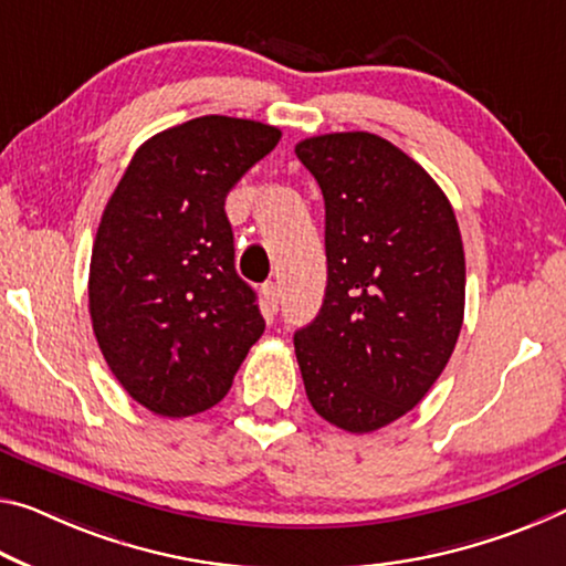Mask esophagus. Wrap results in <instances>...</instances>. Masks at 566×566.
<instances>
[{
	"mask_svg": "<svg viewBox=\"0 0 566 566\" xmlns=\"http://www.w3.org/2000/svg\"><path fill=\"white\" fill-rule=\"evenodd\" d=\"M262 294H264L269 310H272V312L280 310V302H282V286H280V282H266L262 286Z\"/></svg>",
	"mask_w": 566,
	"mask_h": 566,
	"instance_id": "1",
	"label": "esophagus"
}]
</instances>
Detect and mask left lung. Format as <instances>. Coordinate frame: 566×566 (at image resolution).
Masks as SVG:
<instances>
[{"label":"left lung","mask_w":566,"mask_h":566,"mask_svg":"<svg viewBox=\"0 0 566 566\" xmlns=\"http://www.w3.org/2000/svg\"><path fill=\"white\" fill-rule=\"evenodd\" d=\"M294 154L325 199L327 290L294 332L307 398L327 423L370 433L426 398L463 325L459 221L433 178L365 130L304 138Z\"/></svg>","instance_id":"8db88e82"}]
</instances>
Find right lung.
<instances>
[{"instance_id": "1", "label": "right lung", "mask_w": 566, "mask_h": 566, "mask_svg": "<svg viewBox=\"0 0 566 566\" xmlns=\"http://www.w3.org/2000/svg\"><path fill=\"white\" fill-rule=\"evenodd\" d=\"M280 138L274 125L227 115L181 123L143 143L105 206L90 319L125 392L158 416L217 406L262 337L223 201Z\"/></svg>"}]
</instances>
